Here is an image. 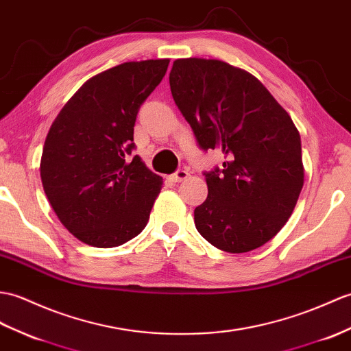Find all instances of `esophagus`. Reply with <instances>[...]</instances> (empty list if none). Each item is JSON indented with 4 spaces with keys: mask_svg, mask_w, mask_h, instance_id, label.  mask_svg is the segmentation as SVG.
<instances>
[{
    "mask_svg": "<svg viewBox=\"0 0 351 351\" xmlns=\"http://www.w3.org/2000/svg\"><path fill=\"white\" fill-rule=\"evenodd\" d=\"M186 178H189V172H186V170H184V169H179L176 173H173V175H170V176H169L170 181L175 182V184L184 181V179H186Z\"/></svg>",
    "mask_w": 351,
    "mask_h": 351,
    "instance_id": "1",
    "label": "esophagus"
}]
</instances>
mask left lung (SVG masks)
<instances>
[{
    "instance_id": "obj_1",
    "label": "left lung",
    "mask_w": 351,
    "mask_h": 351,
    "mask_svg": "<svg viewBox=\"0 0 351 351\" xmlns=\"http://www.w3.org/2000/svg\"><path fill=\"white\" fill-rule=\"evenodd\" d=\"M169 82L200 148L227 158L205 173L208 197L194 209L195 229L233 254L265 245L304 186L296 125L257 77L224 61L176 60Z\"/></svg>"
}]
</instances>
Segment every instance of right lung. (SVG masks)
Listing matches in <instances>:
<instances>
[{
  "mask_svg": "<svg viewBox=\"0 0 351 351\" xmlns=\"http://www.w3.org/2000/svg\"><path fill=\"white\" fill-rule=\"evenodd\" d=\"M167 65L132 61L99 73L49 128L40 161L43 189L62 226L88 245L119 247L148 224L162 178L128 156L138 108Z\"/></svg>",
  "mask_w": 351,
  "mask_h": 351,
  "instance_id": "add662e5",
  "label": "right lung"
}]
</instances>
